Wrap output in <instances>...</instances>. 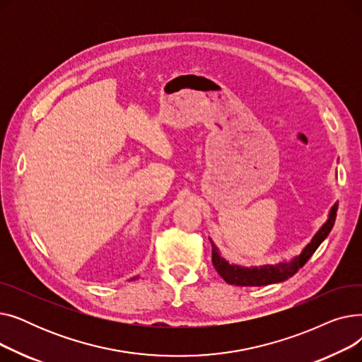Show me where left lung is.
Wrapping results in <instances>:
<instances>
[{
    "instance_id": "obj_1",
    "label": "left lung",
    "mask_w": 362,
    "mask_h": 362,
    "mask_svg": "<svg viewBox=\"0 0 362 362\" xmlns=\"http://www.w3.org/2000/svg\"><path fill=\"white\" fill-rule=\"evenodd\" d=\"M339 204L336 202L329 214V220L322 224L321 229L315 233L313 240L305 246L298 257H295L292 261H283L279 264H267L261 265V267H240V265L229 264L218 252L217 246L210 239L213 246V265L216 267L217 273L224 279L226 283L235 284V286H265V284L279 283L288 280L299 269H302L305 262L311 258V255L315 252V250L321 245V242L327 238L330 233L332 227L336 220V211H337Z\"/></svg>"
}]
</instances>
